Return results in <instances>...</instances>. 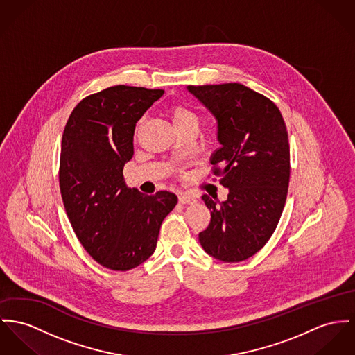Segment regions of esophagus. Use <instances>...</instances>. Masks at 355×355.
<instances>
[{
  "label": "esophagus",
  "instance_id": "obj_1",
  "mask_svg": "<svg viewBox=\"0 0 355 355\" xmlns=\"http://www.w3.org/2000/svg\"><path fill=\"white\" fill-rule=\"evenodd\" d=\"M178 201H180V204H193L196 200H194V197L191 196V194L180 193L178 194Z\"/></svg>",
  "mask_w": 355,
  "mask_h": 355
}]
</instances>
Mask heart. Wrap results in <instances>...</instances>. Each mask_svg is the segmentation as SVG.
<instances>
[{"label": "heart", "instance_id": "heart-1", "mask_svg": "<svg viewBox=\"0 0 355 355\" xmlns=\"http://www.w3.org/2000/svg\"><path fill=\"white\" fill-rule=\"evenodd\" d=\"M170 116L178 131H182L189 127H198V119L193 110L184 104H173L170 107Z\"/></svg>", "mask_w": 355, "mask_h": 355}]
</instances>
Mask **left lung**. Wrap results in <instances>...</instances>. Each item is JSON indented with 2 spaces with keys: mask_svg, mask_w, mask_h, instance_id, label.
I'll list each match as a JSON object with an SVG mask.
<instances>
[{
  "mask_svg": "<svg viewBox=\"0 0 355 355\" xmlns=\"http://www.w3.org/2000/svg\"><path fill=\"white\" fill-rule=\"evenodd\" d=\"M188 90L218 120L221 147L212 155V174L228 188L220 204L202 196L211 223L198 241L216 259L241 262L266 245L284 211L291 174L286 125L270 98L242 83Z\"/></svg>",
  "mask_w": 355,
  "mask_h": 355,
  "instance_id": "obj_1",
  "label": "left lung"
}]
</instances>
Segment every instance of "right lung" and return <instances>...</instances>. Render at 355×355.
<instances>
[{
	"instance_id": "add662e5",
	"label": "right lung",
	"mask_w": 355,
	"mask_h": 355,
	"mask_svg": "<svg viewBox=\"0 0 355 355\" xmlns=\"http://www.w3.org/2000/svg\"><path fill=\"white\" fill-rule=\"evenodd\" d=\"M162 89L117 85L90 94L71 112L60 143L59 188L71 227L101 266L127 272L155 251L177 196L130 189L123 167L134 155L137 120Z\"/></svg>"
}]
</instances>
